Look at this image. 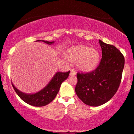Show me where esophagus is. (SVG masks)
Here are the masks:
<instances>
[{"mask_svg": "<svg viewBox=\"0 0 134 134\" xmlns=\"http://www.w3.org/2000/svg\"><path fill=\"white\" fill-rule=\"evenodd\" d=\"M76 74H77V72H76V71H75L74 70H70V75L71 76H74L76 75Z\"/></svg>", "mask_w": 134, "mask_h": 134, "instance_id": "1", "label": "esophagus"}]
</instances>
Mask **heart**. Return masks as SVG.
<instances>
[{
  "instance_id": "heart-1",
  "label": "heart",
  "mask_w": 134,
  "mask_h": 134,
  "mask_svg": "<svg viewBox=\"0 0 134 134\" xmlns=\"http://www.w3.org/2000/svg\"><path fill=\"white\" fill-rule=\"evenodd\" d=\"M65 58L72 63H76L79 70L88 72L98 65L99 52L95 48H90L86 46H74L66 51Z\"/></svg>"
}]
</instances>
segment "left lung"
Wrapping results in <instances>:
<instances>
[{"instance_id": "left-lung-1", "label": "left lung", "mask_w": 134, "mask_h": 134, "mask_svg": "<svg viewBox=\"0 0 134 134\" xmlns=\"http://www.w3.org/2000/svg\"><path fill=\"white\" fill-rule=\"evenodd\" d=\"M102 58L94 70L77 73L75 92L85 104L98 106L109 101L121 83L124 67V57L113 45L99 40Z\"/></svg>"}]
</instances>
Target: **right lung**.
<instances>
[{"mask_svg":"<svg viewBox=\"0 0 134 134\" xmlns=\"http://www.w3.org/2000/svg\"><path fill=\"white\" fill-rule=\"evenodd\" d=\"M36 41H43L49 45L54 43V41L49 42L44 40H37ZM69 73L70 71L67 72H57L43 89L33 94H26L21 92L13 85L12 83V84L15 92L22 100L31 106L40 107L46 106L54 100L58 93L62 83L68 78Z\"/></svg>","mask_w":134,"mask_h":134,"instance_id":"add662e5","label":"right lung"}]
</instances>
